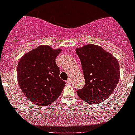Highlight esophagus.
<instances>
[{"label": "esophagus", "mask_w": 135, "mask_h": 135, "mask_svg": "<svg viewBox=\"0 0 135 135\" xmlns=\"http://www.w3.org/2000/svg\"><path fill=\"white\" fill-rule=\"evenodd\" d=\"M67 83L68 84H71L72 83V81H71V78H68V79L67 80Z\"/></svg>", "instance_id": "esophagus-1"}]
</instances>
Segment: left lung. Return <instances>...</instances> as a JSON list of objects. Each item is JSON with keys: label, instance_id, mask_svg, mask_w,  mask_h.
<instances>
[{"label": "left lung", "instance_id": "left-lung-1", "mask_svg": "<svg viewBox=\"0 0 135 135\" xmlns=\"http://www.w3.org/2000/svg\"><path fill=\"white\" fill-rule=\"evenodd\" d=\"M80 59L85 85L77 90L81 99L97 104L108 99L120 79V65L115 57L102 47L86 45L76 49Z\"/></svg>", "mask_w": 135, "mask_h": 135}]
</instances>
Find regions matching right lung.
<instances>
[{"mask_svg": "<svg viewBox=\"0 0 135 135\" xmlns=\"http://www.w3.org/2000/svg\"><path fill=\"white\" fill-rule=\"evenodd\" d=\"M60 52V49L55 50L42 45L26 53L19 61V85L25 96L35 105H50L58 99L65 86L55 63Z\"/></svg>", "mask_w": 135, "mask_h": 135, "instance_id": "right-lung-1", "label": "right lung"}]
</instances>
